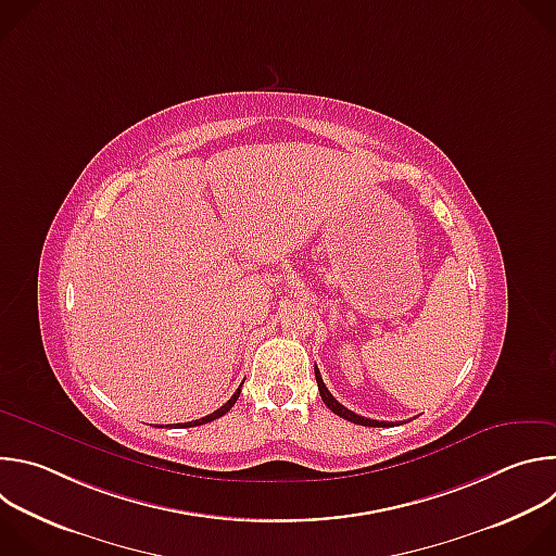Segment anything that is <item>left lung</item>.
Returning <instances> with one entry per match:
<instances>
[{
  "mask_svg": "<svg viewBox=\"0 0 556 556\" xmlns=\"http://www.w3.org/2000/svg\"><path fill=\"white\" fill-rule=\"evenodd\" d=\"M314 376H316V384H319V393H321V399H324V403H326V407L330 409V412H334L337 416H341V418H345V420H350V422H354V425H361V427H391L389 422H382V420H369V418H365V416H358V414H354V412H350L348 407H343L334 395L328 391V387H326V382H324V378H321V371L314 367Z\"/></svg>",
  "mask_w": 556,
  "mask_h": 556,
  "instance_id": "1",
  "label": "left lung"
}]
</instances>
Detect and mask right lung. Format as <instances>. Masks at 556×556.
<instances>
[{
  "label": "right lung",
  "mask_w": 556,
  "mask_h": 556,
  "mask_svg": "<svg viewBox=\"0 0 556 556\" xmlns=\"http://www.w3.org/2000/svg\"><path fill=\"white\" fill-rule=\"evenodd\" d=\"M240 391H242V387L237 389V391L230 395V401H228L226 405H222L217 412H213V414H208V416H204V418H200V420H193V422H185V425H178V427H198V425H206V422H211V420H215V418H222L226 412H230V407L237 403V399H240Z\"/></svg>",
  "instance_id": "right-lung-1"
}]
</instances>
